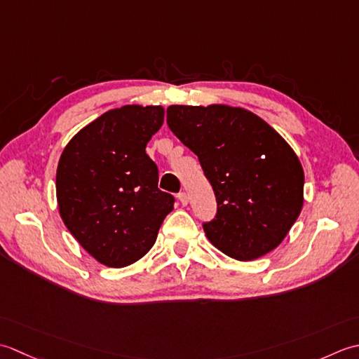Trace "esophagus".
Masks as SVG:
<instances>
[{
  "instance_id": "obj_1",
  "label": "esophagus",
  "mask_w": 359,
  "mask_h": 359,
  "mask_svg": "<svg viewBox=\"0 0 359 359\" xmlns=\"http://www.w3.org/2000/svg\"><path fill=\"white\" fill-rule=\"evenodd\" d=\"M178 200L181 201L182 206H187V203H189V196H187V194H186V192H180V194H178Z\"/></svg>"
}]
</instances>
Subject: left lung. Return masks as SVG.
<instances>
[{"mask_svg": "<svg viewBox=\"0 0 359 359\" xmlns=\"http://www.w3.org/2000/svg\"><path fill=\"white\" fill-rule=\"evenodd\" d=\"M167 126L200 159L217 198L206 237L250 262L282 243L304 204V170L288 142L245 108L170 105Z\"/></svg>", "mask_w": 359, "mask_h": 359, "instance_id": "8db88e82", "label": "left lung"}]
</instances>
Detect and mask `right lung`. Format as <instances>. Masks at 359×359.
I'll return each mask as SVG.
<instances>
[{
    "label": "right lung",
    "instance_id": "obj_1",
    "mask_svg": "<svg viewBox=\"0 0 359 359\" xmlns=\"http://www.w3.org/2000/svg\"><path fill=\"white\" fill-rule=\"evenodd\" d=\"M164 122L163 107L126 105L88 123L57 167V203L68 231L99 263L123 268L155 245L173 209L145 153Z\"/></svg>",
    "mask_w": 359,
    "mask_h": 359
}]
</instances>
